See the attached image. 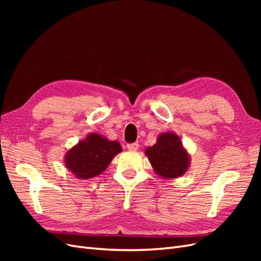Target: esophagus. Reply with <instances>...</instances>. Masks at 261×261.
Returning a JSON list of instances; mask_svg holds the SVG:
<instances>
[{
	"mask_svg": "<svg viewBox=\"0 0 261 261\" xmlns=\"http://www.w3.org/2000/svg\"><path fill=\"white\" fill-rule=\"evenodd\" d=\"M139 148V144L138 143H134V144H128L127 145V149L128 150H133V151H135Z\"/></svg>",
	"mask_w": 261,
	"mask_h": 261,
	"instance_id": "esophagus-1",
	"label": "esophagus"
}]
</instances>
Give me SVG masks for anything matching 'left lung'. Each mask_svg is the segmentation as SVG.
<instances>
[{
    "label": "left lung",
    "instance_id": "left-lung-1",
    "mask_svg": "<svg viewBox=\"0 0 261 261\" xmlns=\"http://www.w3.org/2000/svg\"><path fill=\"white\" fill-rule=\"evenodd\" d=\"M146 154L156 174L164 178L184 175L189 167V156L173 133H164L158 137L156 144L149 147Z\"/></svg>",
    "mask_w": 261,
    "mask_h": 261
}]
</instances>
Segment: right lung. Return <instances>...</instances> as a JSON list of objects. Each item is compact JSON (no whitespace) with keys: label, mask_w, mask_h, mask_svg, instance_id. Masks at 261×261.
<instances>
[{"label":"right lung","mask_w":261,"mask_h":261,"mask_svg":"<svg viewBox=\"0 0 261 261\" xmlns=\"http://www.w3.org/2000/svg\"><path fill=\"white\" fill-rule=\"evenodd\" d=\"M121 151V145L117 141L90 134L66 153L65 167L78 178H91L101 174Z\"/></svg>","instance_id":"add662e5"}]
</instances>
